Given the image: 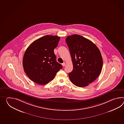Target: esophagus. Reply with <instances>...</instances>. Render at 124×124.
<instances>
[{
	"label": "esophagus",
	"instance_id": "1",
	"mask_svg": "<svg viewBox=\"0 0 124 124\" xmlns=\"http://www.w3.org/2000/svg\"><path fill=\"white\" fill-rule=\"evenodd\" d=\"M62 65L63 67H64V66H66V63L64 62V63H63L62 64Z\"/></svg>",
	"mask_w": 124,
	"mask_h": 124
}]
</instances>
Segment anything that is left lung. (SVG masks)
Returning <instances> with one entry per match:
<instances>
[{
  "mask_svg": "<svg viewBox=\"0 0 124 124\" xmlns=\"http://www.w3.org/2000/svg\"><path fill=\"white\" fill-rule=\"evenodd\" d=\"M66 42L72 58L73 69L69 73L75 85H88L99 76L102 70L103 60L98 48L93 42L82 36H68Z\"/></svg>",
  "mask_w": 124,
  "mask_h": 124,
  "instance_id": "1",
  "label": "left lung"
}]
</instances>
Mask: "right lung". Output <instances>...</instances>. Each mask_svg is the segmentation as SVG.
Returning a JSON list of instances; mask_svg holds the SVG:
<instances>
[{
	"label": "right lung",
	"mask_w": 124,
	"mask_h": 124,
	"mask_svg": "<svg viewBox=\"0 0 124 124\" xmlns=\"http://www.w3.org/2000/svg\"><path fill=\"white\" fill-rule=\"evenodd\" d=\"M60 37L47 35L36 40L28 47L23 60L26 74L39 85H44L52 80L62 66L56 61L54 49Z\"/></svg>",
	"instance_id": "obj_1"
}]
</instances>
